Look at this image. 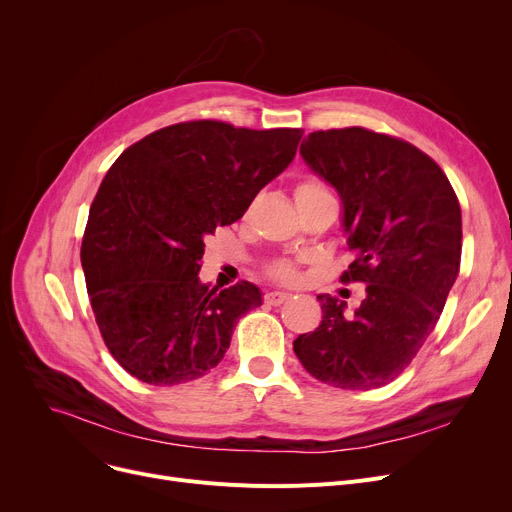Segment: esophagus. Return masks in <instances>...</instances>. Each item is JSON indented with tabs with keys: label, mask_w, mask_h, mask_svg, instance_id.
Here are the masks:
<instances>
[{
	"label": "esophagus",
	"mask_w": 512,
	"mask_h": 512,
	"mask_svg": "<svg viewBox=\"0 0 512 512\" xmlns=\"http://www.w3.org/2000/svg\"><path fill=\"white\" fill-rule=\"evenodd\" d=\"M263 299H265L267 305L278 307V305H282L284 301L290 299V294H288V292H280V290H272V292H265Z\"/></svg>",
	"instance_id": "34e87169"
}]
</instances>
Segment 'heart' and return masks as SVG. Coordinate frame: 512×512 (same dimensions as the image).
I'll return each mask as SVG.
<instances>
[{
    "mask_svg": "<svg viewBox=\"0 0 512 512\" xmlns=\"http://www.w3.org/2000/svg\"><path fill=\"white\" fill-rule=\"evenodd\" d=\"M319 193H326L324 184H321L315 178H307V180H303L297 186V191H294V197L319 195ZM267 274H270L274 280H280V282H294V280H297V265H294L288 259H278V261L267 265Z\"/></svg>",
    "mask_w": 512,
    "mask_h": 512,
    "instance_id": "heart-1",
    "label": "heart"
}]
</instances>
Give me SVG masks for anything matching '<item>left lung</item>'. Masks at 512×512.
I'll return each instance as SVG.
<instances>
[{"mask_svg":"<svg viewBox=\"0 0 512 512\" xmlns=\"http://www.w3.org/2000/svg\"><path fill=\"white\" fill-rule=\"evenodd\" d=\"M301 155L342 201L355 261L340 280L367 286L355 313H346V301L317 294L324 317L294 340V353L334 388L386 386L434 332L459 276V199L432 157L361 126L311 132Z\"/></svg>","mask_w":512,"mask_h":512,"instance_id":"1","label":"left lung"}]
</instances>
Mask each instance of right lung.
<instances>
[{
	"instance_id": "add662e5",
	"label": "right lung",
	"mask_w": 512,
	"mask_h": 512,
	"mask_svg": "<svg viewBox=\"0 0 512 512\" xmlns=\"http://www.w3.org/2000/svg\"><path fill=\"white\" fill-rule=\"evenodd\" d=\"M301 128L172 124L130 145L93 199L80 263L112 357L153 386L218 365L236 321L261 305L251 282H199L205 236L240 220L297 153Z\"/></svg>"
}]
</instances>
